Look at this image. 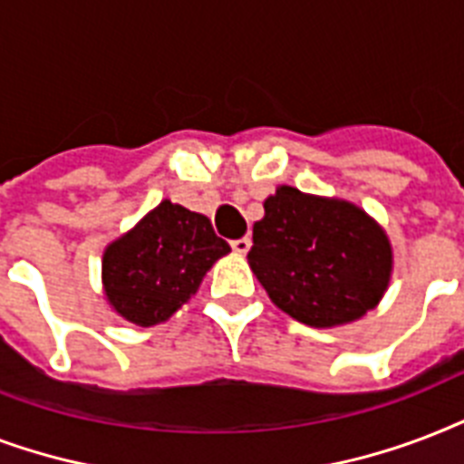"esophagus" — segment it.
I'll use <instances>...</instances> for the list:
<instances>
[{
    "label": "esophagus",
    "instance_id": "34e87169",
    "mask_svg": "<svg viewBox=\"0 0 464 464\" xmlns=\"http://www.w3.org/2000/svg\"><path fill=\"white\" fill-rule=\"evenodd\" d=\"M232 249H235L237 254H239V256H244V254H246V251L251 249V239H249V237L235 239V242H232Z\"/></svg>",
    "mask_w": 464,
    "mask_h": 464
}]
</instances>
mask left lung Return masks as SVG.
<instances>
[{"label": "left lung", "instance_id": "8db88e82", "mask_svg": "<svg viewBox=\"0 0 464 464\" xmlns=\"http://www.w3.org/2000/svg\"><path fill=\"white\" fill-rule=\"evenodd\" d=\"M264 210L246 258L283 312L303 324L336 326L380 303L392 249L361 208L281 186Z\"/></svg>", "mask_w": 464, "mask_h": 464}]
</instances>
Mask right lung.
Segmentation results:
<instances>
[{
	"label": "right lung",
	"instance_id": "obj_1",
	"mask_svg": "<svg viewBox=\"0 0 464 464\" xmlns=\"http://www.w3.org/2000/svg\"><path fill=\"white\" fill-rule=\"evenodd\" d=\"M227 251L206 215L161 200L103 254L106 297L132 324H160L196 295L208 268Z\"/></svg>",
	"mask_w": 464,
	"mask_h": 464
}]
</instances>
